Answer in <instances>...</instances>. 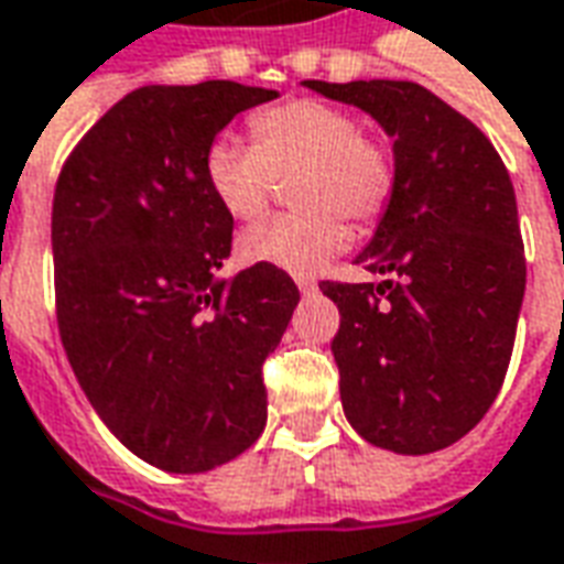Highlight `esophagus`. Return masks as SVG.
<instances>
[{"label":"esophagus","instance_id":"34e87169","mask_svg":"<svg viewBox=\"0 0 564 564\" xmlns=\"http://www.w3.org/2000/svg\"><path fill=\"white\" fill-rule=\"evenodd\" d=\"M295 286H299V293L302 295L317 293V281H314V278H305V274H299V278H295Z\"/></svg>","mask_w":564,"mask_h":564}]
</instances>
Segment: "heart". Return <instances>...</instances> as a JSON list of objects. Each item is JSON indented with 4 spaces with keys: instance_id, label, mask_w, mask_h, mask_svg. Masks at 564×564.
<instances>
[{
    "instance_id": "1",
    "label": "heart",
    "mask_w": 564,
    "mask_h": 564,
    "mask_svg": "<svg viewBox=\"0 0 564 564\" xmlns=\"http://www.w3.org/2000/svg\"><path fill=\"white\" fill-rule=\"evenodd\" d=\"M253 143L216 137L204 152V176L216 204L231 219L253 223L269 210L278 180L295 176L293 198L302 214L278 216L241 238V256L253 265L308 274L326 265L350 241L357 226H376L388 214L400 183L393 149L360 131L341 106L295 97L250 118Z\"/></svg>"
}]
</instances>
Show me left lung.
I'll list each match as a JSON object with an SVG mask.
<instances>
[{"mask_svg":"<svg viewBox=\"0 0 564 564\" xmlns=\"http://www.w3.org/2000/svg\"><path fill=\"white\" fill-rule=\"evenodd\" d=\"M393 137L400 183L338 305L341 405L366 443L427 455L474 431L501 391L525 293L510 173L470 118L415 82H305Z\"/></svg>","mask_w":564,"mask_h":564,"instance_id":"left-lung-1","label":"left lung"}]
</instances>
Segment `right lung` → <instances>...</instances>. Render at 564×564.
I'll list each match as a JSON object with an SVG mask.
<instances>
[{"instance_id":"obj_1","label":"right lung","mask_w":564,"mask_h":564,"mask_svg":"<svg viewBox=\"0 0 564 564\" xmlns=\"http://www.w3.org/2000/svg\"><path fill=\"white\" fill-rule=\"evenodd\" d=\"M278 90L238 82L131 90L90 128L54 188L51 250L63 348L82 391L137 458L204 474L265 427L262 364L299 305L283 269L216 281L235 219L204 152Z\"/></svg>"}]
</instances>
